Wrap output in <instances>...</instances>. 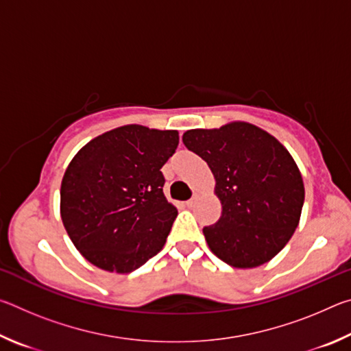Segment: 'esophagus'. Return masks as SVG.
Wrapping results in <instances>:
<instances>
[{
	"label": "esophagus",
	"instance_id": "esophagus-1",
	"mask_svg": "<svg viewBox=\"0 0 351 351\" xmlns=\"http://www.w3.org/2000/svg\"><path fill=\"white\" fill-rule=\"evenodd\" d=\"M197 201H198V195L195 193L192 198H190L189 201H186V204H187V207H193L195 204H197Z\"/></svg>",
	"mask_w": 351,
	"mask_h": 351
}]
</instances>
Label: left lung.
Segmentation results:
<instances>
[{
  "mask_svg": "<svg viewBox=\"0 0 351 351\" xmlns=\"http://www.w3.org/2000/svg\"><path fill=\"white\" fill-rule=\"evenodd\" d=\"M182 142L215 176L221 217L203 234L234 268H257L282 251L299 224L305 189L293 156L274 136L246 122L189 130Z\"/></svg>",
  "mask_w": 351,
  "mask_h": 351,
  "instance_id": "obj_1",
  "label": "left lung"
}]
</instances>
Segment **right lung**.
Instances as JSON below:
<instances>
[{
	"label": "right lung",
	"instance_id": "1",
	"mask_svg": "<svg viewBox=\"0 0 351 351\" xmlns=\"http://www.w3.org/2000/svg\"><path fill=\"white\" fill-rule=\"evenodd\" d=\"M176 130L125 125L88 142L64 171L60 213L74 246L100 269L127 274L161 251L178 210L162 165Z\"/></svg>",
	"mask_w": 351,
	"mask_h": 351
}]
</instances>
